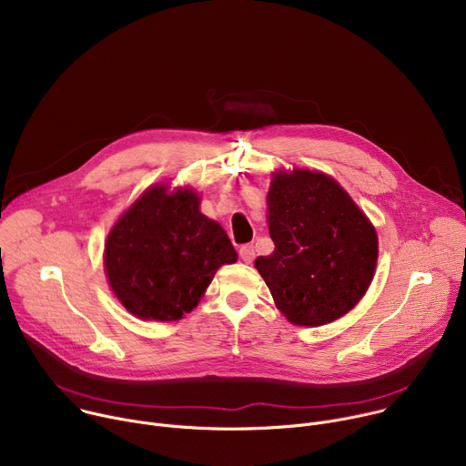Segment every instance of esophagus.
<instances>
[{"instance_id": "1", "label": "esophagus", "mask_w": 466, "mask_h": 466, "mask_svg": "<svg viewBox=\"0 0 466 466\" xmlns=\"http://www.w3.org/2000/svg\"><path fill=\"white\" fill-rule=\"evenodd\" d=\"M239 256H241V259H243L245 263H250V261L254 259V256H256L254 245H241V247H239Z\"/></svg>"}]
</instances>
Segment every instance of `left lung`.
I'll return each instance as SVG.
<instances>
[{"label":"left lung","instance_id":"obj_1","mask_svg":"<svg viewBox=\"0 0 466 466\" xmlns=\"http://www.w3.org/2000/svg\"><path fill=\"white\" fill-rule=\"evenodd\" d=\"M275 250L256 269L280 311L300 326H320L365 295L378 259L376 230L349 193L322 173H279L268 195Z\"/></svg>","mask_w":466,"mask_h":466}]
</instances>
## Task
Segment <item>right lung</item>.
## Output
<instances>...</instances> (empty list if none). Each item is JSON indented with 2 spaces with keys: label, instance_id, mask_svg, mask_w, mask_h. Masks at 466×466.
I'll list each match as a JSON object with an SVG mask.
<instances>
[{
  "label": "right lung",
  "instance_id": "1",
  "mask_svg": "<svg viewBox=\"0 0 466 466\" xmlns=\"http://www.w3.org/2000/svg\"><path fill=\"white\" fill-rule=\"evenodd\" d=\"M147 189L114 225L105 245L108 282L137 317L177 320L189 313L223 263L236 261L227 232L198 212L191 189Z\"/></svg>",
  "mask_w": 466,
  "mask_h": 466
}]
</instances>
